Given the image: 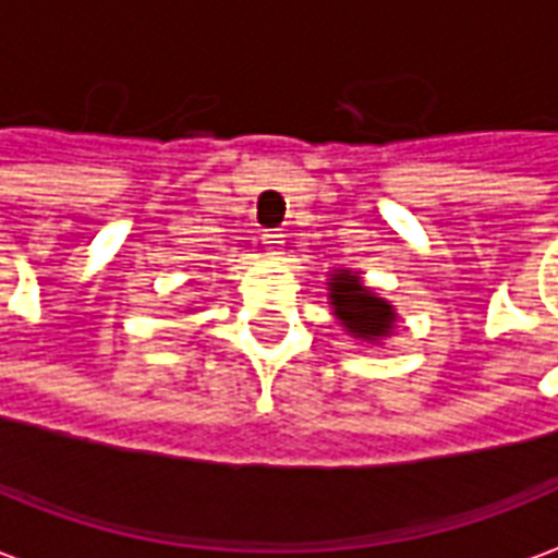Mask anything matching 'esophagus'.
I'll list each match as a JSON object with an SVG mask.
<instances>
[{"label": "esophagus", "mask_w": 558, "mask_h": 558, "mask_svg": "<svg viewBox=\"0 0 558 558\" xmlns=\"http://www.w3.org/2000/svg\"><path fill=\"white\" fill-rule=\"evenodd\" d=\"M283 239H287L283 232H266V235H263V244H266V251L271 253V256H278V253H283Z\"/></svg>", "instance_id": "obj_1"}]
</instances>
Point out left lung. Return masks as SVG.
Instances as JSON below:
<instances>
[{
  "mask_svg": "<svg viewBox=\"0 0 558 558\" xmlns=\"http://www.w3.org/2000/svg\"><path fill=\"white\" fill-rule=\"evenodd\" d=\"M332 305H335V317L344 323L350 332L356 338H384L392 329L396 323V314H392V305L377 299L372 290L362 287L360 275H350V271H338L332 275Z\"/></svg>",
  "mask_w": 558,
  "mask_h": 558,
  "instance_id": "left-lung-1",
  "label": "left lung"
}]
</instances>
